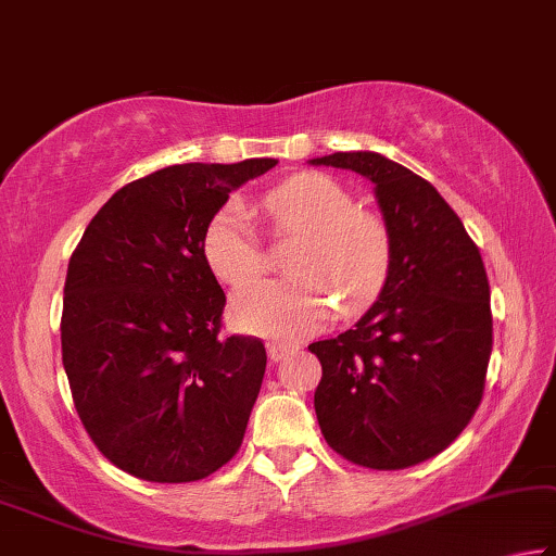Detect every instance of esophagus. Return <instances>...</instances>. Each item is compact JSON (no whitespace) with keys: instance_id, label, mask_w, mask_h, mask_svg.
I'll use <instances>...</instances> for the list:
<instances>
[{"instance_id":"34e87169","label":"esophagus","mask_w":556,"mask_h":556,"mask_svg":"<svg viewBox=\"0 0 556 556\" xmlns=\"http://www.w3.org/2000/svg\"><path fill=\"white\" fill-rule=\"evenodd\" d=\"M290 353V348L283 345V343H268V357L273 363L283 361V357Z\"/></svg>"}]
</instances>
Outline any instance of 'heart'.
I'll use <instances>...</instances> for the list:
<instances>
[{
  "instance_id": "obj_1",
  "label": "heart",
  "mask_w": 556,
  "mask_h": 556,
  "mask_svg": "<svg viewBox=\"0 0 556 556\" xmlns=\"http://www.w3.org/2000/svg\"><path fill=\"white\" fill-rule=\"evenodd\" d=\"M261 206L273 233L298 238L286 261L293 278L238 290L230 303L238 330L301 340L326 326L332 295L345 311H357L378 295L390 268L388 230L378 216L355 208L343 184L326 174H301L263 195ZM203 253L216 278L228 286H245L258 276L263 251L243 203L230 201L216 211Z\"/></svg>"
}]
</instances>
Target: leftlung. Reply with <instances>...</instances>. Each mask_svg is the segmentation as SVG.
I'll use <instances>...</instances> for the list:
<instances>
[{
  "mask_svg": "<svg viewBox=\"0 0 556 556\" xmlns=\"http://www.w3.org/2000/svg\"><path fill=\"white\" fill-rule=\"evenodd\" d=\"M311 164L372 181L390 238L378 301L338 338L307 345L323 365L320 432L355 465H420L455 442L482 400L492 311L480 249L438 189L395 161L338 151Z\"/></svg>",
  "mask_w": 556,
  "mask_h": 556,
  "instance_id": "obj_1",
  "label": "left lung"
}]
</instances>
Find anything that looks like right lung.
<instances>
[{
  "label": "right lung",
  "instance_id": "right-lung-1",
  "mask_svg": "<svg viewBox=\"0 0 556 556\" xmlns=\"http://www.w3.org/2000/svg\"><path fill=\"white\" fill-rule=\"evenodd\" d=\"M176 164L118 189L72 253L62 361L93 445L147 482H195L241 447L266 372L258 338H220L203 253L228 193L276 166Z\"/></svg>",
  "mask_w": 556,
  "mask_h": 556
}]
</instances>
